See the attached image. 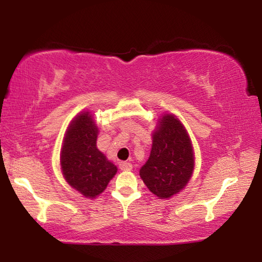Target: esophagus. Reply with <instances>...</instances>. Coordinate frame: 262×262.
<instances>
[{"label": "esophagus", "mask_w": 262, "mask_h": 262, "mask_svg": "<svg viewBox=\"0 0 262 262\" xmlns=\"http://www.w3.org/2000/svg\"><path fill=\"white\" fill-rule=\"evenodd\" d=\"M119 166H120V168L122 171H130L133 168V165L130 163H127V162H121L120 164H119Z\"/></svg>", "instance_id": "34e87169"}]
</instances>
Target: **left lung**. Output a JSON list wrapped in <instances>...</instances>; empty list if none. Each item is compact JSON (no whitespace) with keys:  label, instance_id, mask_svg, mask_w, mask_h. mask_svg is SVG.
Instances as JSON below:
<instances>
[{"label":"left lung","instance_id":"left-lung-1","mask_svg":"<svg viewBox=\"0 0 262 262\" xmlns=\"http://www.w3.org/2000/svg\"><path fill=\"white\" fill-rule=\"evenodd\" d=\"M192 141L178 118L172 113L158 119L152 133V147L140 177L150 192L170 199L185 188L194 171Z\"/></svg>","mask_w":262,"mask_h":262}]
</instances>
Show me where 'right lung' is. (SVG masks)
<instances>
[{"instance_id":"add662e5","label":"right lung","mask_w":262,"mask_h":262,"mask_svg":"<svg viewBox=\"0 0 262 262\" xmlns=\"http://www.w3.org/2000/svg\"><path fill=\"white\" fill-rule=\"evenodd\" d=\"M98 133L94 115L83 111L70 121L60 152L63 178L88 199H95L103 193L118 171L97 148Z\"/></svg>"}]
</instances>
